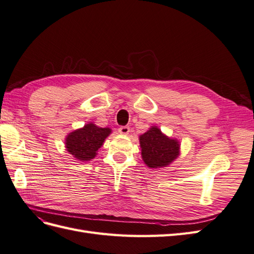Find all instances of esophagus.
Returning a JSON list of instances; mask_svg holds the SVG:
<instances>
[{"label":"esophagus","mask_w":254,"mask_h":254,"mask_svg":"<svg viewBox=\"0 0 254 254\" xmlns=\"http://www.w3.org/2000/svg\"><path fill=\"white\" fill-rule=\"evenodd\" d=\"M129 131H130V128L128 126H122V127L119 128V132L121 134H125L126 135V134L129 133Z\"/></svg>","instance_id":"34e87169"}]
</instances>
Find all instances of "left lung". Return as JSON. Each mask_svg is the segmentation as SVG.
Masks as SVG:
<instances>
[{
  "mask_svg": "<svg viewBox=\"0 0 254 254\" xmlns=\"http://www.w3.org/2000/svg\"><path fill=\"white\" fill-rule=\"evenodd\" d=\"M141 156L149 168H163L180 156V142L167 136L157 126H151L139 136Z\"/></svg>",
  "mask_w": 254,
  "mask_h": 254,
  "instance_id": "1",
  "label": "left lung"
}]
</instances>
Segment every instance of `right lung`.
Masks as SVG:
<instances>
[{
    "label": "right lung",
    "mask_w": 254,
    "mask_h": 254,
    "mask_svg": "<svg viewBox=\"0 0 254 254\" xmlns=\"http://www.w3.org/2000/svg\"><path fill=\"white\" fill-rule=\"evenodd\" d=\"M111 132L112 130L109 127L102 128L94 123H88L65 136V149L77 161L89 162L96 157L98 149Z\"/></svg>",
    "instance_id": "1"
}]
</instances>
